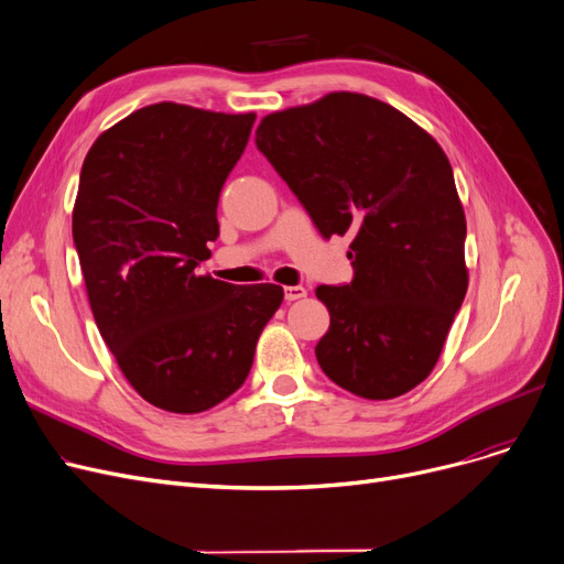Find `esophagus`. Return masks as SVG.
Returning <instances> with one entry per match:
<instances>
[{"mask_svg":"<svg viewBox=\"0 0 564 564\" xmlns=\"http://www.w3.org/2000/svg\"><path fill=\"white\" fill-rule=\"evenodd\" d=\"M306 297V288L304 285H288L285 288V300L288 302H295V300H302Z\"/></svg>","mask_w":564,"mask_h":564,"instance_id":"34e87169","label":"esophagus"}]
</instances>
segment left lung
<instances>
[{
	"label": "left lung",
	"instance_id": "left-lung-1",
	"mask_svg": "<svg viewBox=\"0 0 564 564\" xmlns=\"http://www.w3.org/2000/svg\"><path fill=\"white\" fill-rule=\"evenodd\" d=\"M256 144L323 237L352 239V283L315 288L329 308L317 364L361 399L403 397L433 371L468 290L465 214L443 147L355 91L262 117Z\"/></svg>",
	"mask_w": 564,
	"mask_h": 564
}]
</instances>
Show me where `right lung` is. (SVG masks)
I'll list each match as a JSON object with an SVG mask.
<instances>
[{"label": "right lung", "instance_id": "add662e5", "mask_svg": "<svg viewBox=\"0 0 564 564\" xmlns=\"http://www.w3.org/2000/svg\"><path fill=\"white\" fill-rule=\"evenodd\" d=\"M253 121L144 106L96 138L80 170L73 241L96 327L131 387L167 412H205L235 394L283 302L274 283L195 274Z\"/></svg>", "mask_w": 564, "mask_h": 564}]
</instances>
